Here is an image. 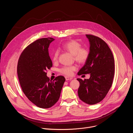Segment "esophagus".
Returning <instances> with one entry per match:
<instances>
[{"label":"esophagus","mask_w":133,"mask_h":133,"mask_svg":"<svg viewBox=\"0 0 133 133\" xmlns=\"http://www.w3.org/2000/svg\"><path fill=\"white\" fill-rule=\"evenodd\" d=\"M72 79V77H69V76H65V79H66V81L71 80Z\"/></svg>","instance_id":"esophagus-1"}]
</instances>
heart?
<instances>
[{
	"mask_svg": "<svg viewBox=\"0 0 133 133\" xmlns=\"http://www.w3.org/2000/svg\"><path fill=\"white\" fill-rule=\"evenodd\" d=\"M81 44L76 40H71L64 43L62 45V48L73 55L74 60L79 63H85L88 60L90 56V51L87 48L81 47ZM59 51H55L52 56V60L54 62L58 61ZM77 69L76 65L70 66H64L60 69V72L65 75L70 76L73 74V71Z\"/></svg>",
	"mask_w": 133,
	"mask_h": 133,
	"instance_id": "1",
	"label": "heart"
}]
</instances>
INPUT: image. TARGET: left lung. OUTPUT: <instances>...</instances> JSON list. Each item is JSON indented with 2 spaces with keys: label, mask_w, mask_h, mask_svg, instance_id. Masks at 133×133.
<instances>
[{
  "label": "left lung",
  "mask_w": 133,
  "mask_h": 133,
  "mask_svg": "<svg viewBox=\"0 0 133 133\" xmlns=\"http://www.w3.org/2000/svg\"><path fill=\"white\" fill-rule=\"evenodd\" d=\"M90 44V56L77 74H90L89 79L77 78L79 82L78 95L89 105L102 101L113 83L115 72L114 59L108 44L100 38L86 35Z\"/></svg>",
  "instance_id": "left-lung-1"
}]
</instances>
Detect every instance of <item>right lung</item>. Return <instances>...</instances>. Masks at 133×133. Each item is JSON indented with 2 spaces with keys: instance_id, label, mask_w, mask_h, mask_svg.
<instances>
[{
  "instance_id": "add662e5",
  "label": "right lung",
  "mask_w": 133,
  "mask_h": 133,
  "mask_svg": "<svg viewBox=\"0 0 133 133\" xmlns=\"http://www.w3.org/2000/svg\"><path fill=\"white\" fill-rule=\"evenodd\" d=\"M55 39H38L26 46L21 53L17 65V74L22 90L37 107L48 109L59 100L65 78L58 76L52 81L46 70L52 66L48 48Z\"/></svg>"
}]
</instances>
